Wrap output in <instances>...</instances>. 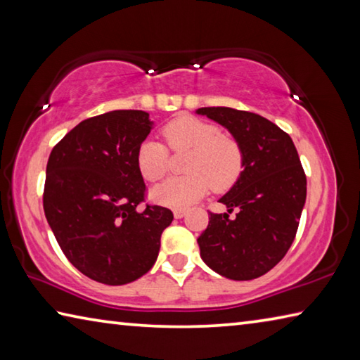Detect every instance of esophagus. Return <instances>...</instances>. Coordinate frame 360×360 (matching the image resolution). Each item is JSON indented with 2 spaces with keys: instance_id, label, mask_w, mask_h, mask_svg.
<instances>
[{
  "instance_id": "obj_1",
  "label": "esophagus",
  "mask_w": 360,
  "mask_h": 360,
  "mask_svg": "<svg viewBox=\"0 0 360 360\" xmlns=\"http://www.w3.org/2000/svg\"><path fill=\"white\" fill-rule=\"evenodd\" d=\"M186 212H187V210L186 208H178V210H174V217L176 219H181V217H184L186 216Z\"/></svg>"
}]
</instances>
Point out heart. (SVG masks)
Wrapping results in <instances>:
<instances>
[{"mask_svg": "<svg viewBox=\"0 0 360 360\" xmlns=\"http://www.w3.org/2000/svg\"><path fill=\"white\" fill-rule=\"evenodd\" d=\"M162 135L172 150H188L184 163L188 174L152 188L150 197L155 203L186 208L205 197L210 187L214 192L229 191L241 176L245 167L241 144L233 136L224 135L217 125L181 115L163 127ZM136 163L146 181H160L169 169L168 149L154 139H146L138 148Z\"/></svg>", "mask_w": 360, "mask_h": 360, "instance_id": "obj_1", "label": "heart"}]
</instances>
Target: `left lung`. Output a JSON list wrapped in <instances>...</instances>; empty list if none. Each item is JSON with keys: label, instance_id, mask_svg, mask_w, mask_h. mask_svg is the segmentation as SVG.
Masks as SVG:
<instances>
[{"label": "left lung", "instance_id": "1", "mask_svg": "<svg viewBox=\"0 0 360 360\" xmlns=\"http://www.w3.org/2000/svg\"><path fill=\"white\" fill-rule=\"evenodd\" d=\"M197 114L225 127L245 154L241 176L219 200L227 212H210L198 236L200 255L225 278L255 279L284 257L295 238L307 176L290 136L268 119L221 106L200 108ZM233 209L237 214L230 218Z\"/></svg>", "mask_w": 360, "mask_h": 360}]
</instances>
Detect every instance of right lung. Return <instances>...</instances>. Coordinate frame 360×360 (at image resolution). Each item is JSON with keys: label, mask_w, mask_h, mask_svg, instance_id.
<instances>
[{"label": "right lung", "mask_w": 360, "mask_h": 360, "mask_svg": "<svg viewBox=\"0 0 360 360\" xmlns=\"http://www.w3.org/2000/svg\"><path fill=\"white\" fill-rule=\"evenodd\" d=\"M152 129L149 114L119 109L85 119L52 149L42 205L72 265L94 281L122 285L155 264L160 236L173 221L146 205L136 154Z\"/></svg>", "instance_id": "add662e5"}]
</instances>
